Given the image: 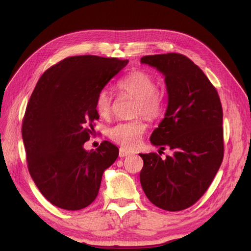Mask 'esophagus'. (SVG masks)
Masks as SVG:
<instances>
[{
    "mask_svg": "<svg viewBox=\"0 0 251 251\" xmlns=\"http://www.w3.org/2000/svg\"><path fill=\"white\" fill-rule=\"evenodd\" d=\"M131 154H132V151H127V150L123 149V148H120V149H119V157H120V158L126 157V156L131 155Z\"/></svg>",
    "mask_w": 251,
    "mask_h": 251,
    "instance_id": "34e87169",
    "label": "esophagus"
}]
</instances>
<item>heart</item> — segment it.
<instances>
[{
    "label": "heart",
    "instance_id": "1",
    "mask_svg": "<svg viewBox=\"0 0 251 251\" xmlns=\"http://www.w3.org/2000/svg\"><path fill=\"white\" fill-rule=\"evenodd\" d=\"M117 88L136 98L134 115L144 114L150 118H157L164 109V95L157 88V80L151 73L143 70H133L117 82ZM95 109L100 116L108 118L112 112V97L107 90H101L95 97ZM148 125L143 117L120 121L109 128L108 135L119 146L133 149L141 141Z\"/></svg>",
    "mask_w": 251,
    "mask_h": 251
}]
</instances>
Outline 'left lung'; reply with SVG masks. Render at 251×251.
<instances>
[{
	"mask_svg": "<svg viewBox=\"0 0 251 251\" xmlns=\"http://www.w3.org/2000/svg\"><path fill=\"white\" fill-rule=\"evenodd\" d=\"M141 63L163 73L169 94L164 118L151 135L157 153L139 154L140 183L157 207L179 211L207 191L224 156L223 110L217 89L192 59L180 53L146 55ZM166 147L173 151L160 157Z\"/></svg>",
	"mask_w": 251,
	"mask_h": 251,
	"instance_id": "obj_1",
	"label": "left lung"
}]
</instances>
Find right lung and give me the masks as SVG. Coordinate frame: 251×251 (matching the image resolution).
<instances>
[{
	"label": "right lung",
	"instance_id": "1",
	"mask_svg": "<svg viewBox=\"0 0 251 251\" xmlns=\"http://www.w3.org/2000/svg\"><path fill=\"white\" fill-rule=\"evenodd\" d=\"M127 59L70 56L51 66L37 81L22 125L27 166L42 195L66 210L92 203L105 169L118 157L109 141L87 151L100 115L95 97L127 65Z\"/></svg>",
	"mask_w": 251,
	"mask_h": 251
}]
</instances>
